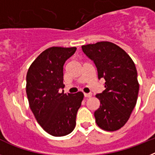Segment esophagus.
Here are the masks:
<instances>
[{"label": "esophagus", "instance_id": "34e87169", "mask_svg": "<svg viewBox=\"0 0 155 155\" xmlns=\"http://www.w3.org/2000/svg\"><path fill=\"white\" fill-rule=\"evenodd\" d=\"M84 95L85 98H90L91 97V93H84Z\"/></svg>", "mask_w": 155, "mask_h": 155}]
</instances>
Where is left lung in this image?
Segmentation results:
<instances>
[{"mask_svg": "<svg viewBox=\"0 0 155 155\" xmlns=\"http://www.w3.org/2000/svg\"><path fill=\"white\" fill-rule=\"evenodd\" d=\"M81 48L94 62L98 79L105 81V89L96 94L100 106L94 113L95 122L104 130H117L128 121L137 100L139 83L135 64L113 42H98Z\"/></svg>", "mask_w": 155, "mask_h": 155, "instance_id": "8db88e82", "label": "left lung"}]
</instances>
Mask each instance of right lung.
I'll list each match as a JSON object with an SVG mask.
<instances>
[{"instance_id": "1", "label": "right lung", "mask_w": 155, "mask_h": 155, "mask_svg": "<svg viewBox=\"0 0 155 155\" xmlns=\"http://www.w3.org/2000/svg\"><path fill=\"white\" fill-rule=\"evenodd\" d=\"M76 47L53 46L40 53L26 75V93L30 109L42 128L54 137L71 134L84 94L60 93L63 89L64 65Z\"/></svg>"}]
</instances>
